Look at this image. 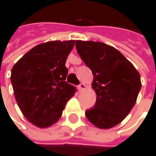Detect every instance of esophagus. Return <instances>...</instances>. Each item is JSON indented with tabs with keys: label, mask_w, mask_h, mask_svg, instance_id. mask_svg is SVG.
<instances>
[{
	"label": "esophagus",
	"mask_w": 156,
	"mask_h": 156,
	"mask_svg": "<svg viewBox=\"0 0 156 156\" xmlns=\"http://www.w3.org/2000/svg\"><path fill=\"white\" fill-rule=\"evenodd\" d=\"M78 87V90H79V91H83V90L86 88V85H85L84 83H81V84H80V85H79Z\"/></svg>",
	"instance_id": "1"
}]
</instances>
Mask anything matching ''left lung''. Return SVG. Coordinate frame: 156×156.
<instances>
[{
    "mask_svg": "<svg viewBox=\"0 0 156 156\" xmlns=\"http://www.w3.org/2000/svg\"><path fill=\"white\" fill-rule=\"evenodd\" d=\"M76 48L93 72L92 87L97 95L95 105L86 111V116L98 128H112L136 103L141 88L140 75L119 51L105 43L77 41Z\"/></svg>",
    "mask_w": 156,
    "mask_h": 156,
    "instance_id": "left-lung-1",
    "label": "left lung"
}]
</instances>
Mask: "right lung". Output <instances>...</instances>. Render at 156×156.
Masks as SVG:
<instances>
[{
	"instance_id": "1",
	"label": "right lung",
	"mask_w": 156,
	"mask_h": 156,
	"mask_svg": "<svg viewBox=\"0 0 156 156\" xmlns=\"http://www.w3.org/2000/svg\"><path fill=\"white\" fill-rule=\"evenodd\" d=\"M75 41H54L28 51L13 66L10 80L25 118L40 128L56 123L76 87L65 79L66 59Z\"/></svg>"
}]
</instances>
